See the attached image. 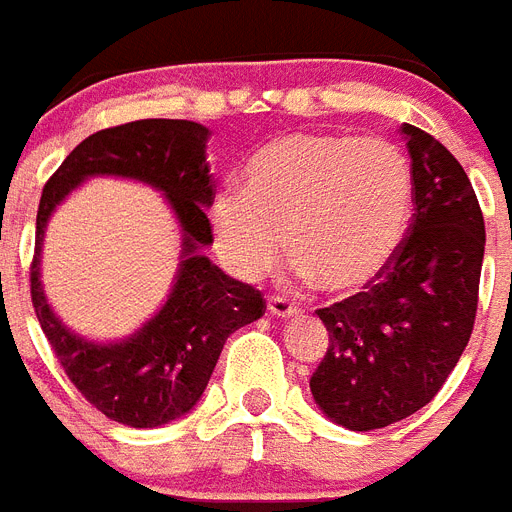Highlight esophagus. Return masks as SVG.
I'll return each mask as SVG.
<instances>
[{
    "label": "esophagus",
    "mask_w": 512,
    "mask_h": 512,
    "mask_svg": "<svg viewBox=\"0 0 512 512\" xmlns=\"http://www.w3.org/2000/svg\"><path fill=\"white\" fill-rule=\"evenodd\" d=\"M268 312L276 317H294L299 312V307L294 302H289V299H283V296H270Z\"/></svg>",
    "instance_id": "esophagus-1"
}]
</instances>
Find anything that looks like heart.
I'll use <instances>...</instances> for the list:
<instances>
[{"label": "heart", "instance_id": "heart-1", "mask_svg": "<svg viewBox=\"0 0 512 512\" xmlns=\"http://www.w3.org/2000/svg\"><path fill=\"white\" fill-rule=\"evenodd\" d=\"M414 169L380 137L291 132L260 145L242 190L210 205L221 257L242 278L268 273L283 255L328 294L367 289L388 270L409 234Z\"/></svg>", "mask_w": 512, "mask_h": 512}]
</instances>
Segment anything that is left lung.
Instances as JSON below:
<instances>
[{
  "instance_id": "obj_1",
  "label": "left lung",
  "mask_w": 512,
  "mask_h": 512,
  "mask_svg": "<svg viewBox=\"0 0 512 512\" xmlns=\"http://www.w3.org/2000/svg\"><path fill=\"white\" fill-rule=\"evenodd\" d=\"M416 184L409 234L367 291L317 309L328 351L309 377L322 414L354 432L427 406L474 330L484 216L466 171L440 140L403 124Z\"/></svg>"
}]
</instances>
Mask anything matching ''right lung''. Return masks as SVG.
<instances>
[{
	"instance_id": "1",
	"label": "right lung",
	"mask_w": 512,
	"mask_h": 512,
	"mask_svg": "<svg viewBox=\"0 0 512 512\" xmlns=\"http://www.w3.org/2000/svg\"><path fill=\"white\" fill-rule=\"evenodd\" d=\"M208 137V127L187 119H140L101 130L64 158L38 205L30 296L41 330L85 401L127 427H161L195 409L226 338L265 315L260 291L229 278L200 252L213 244L205 216L213 203L205 161ZM90 175H124L156 186L183 226V263L170 299L143 329L114 344L72 334L53 315L40 286L45 223L63 197Z\"/></svg>"
}]
</instances>
